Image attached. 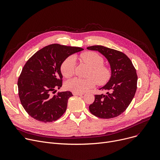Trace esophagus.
<instances>
[{
	"label": "esophagus",
	"mask_w": 160,
	"mask_h": 160,
	"mask_svg": "<svg viewBox=\"0 0 160 160\" xmlns=\"http://www.w3.org/2000/svg\"><path fill=\"white\" fill-rule=\"evenodd\" d=\"M72 94L74 95H78V96H82L83 94V93H76V92H72Z\"/></svg>",
	"instance_id": "obj_1"
}]
</instances>
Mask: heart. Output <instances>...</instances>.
Returning <instances> with one entry per match:
<instances>
[{
  "label": "heart",
  "mask_w": 160,
  "mask_h": 160,
  "mask_svg": "<svg viewBox=\"0 0 160 160\" xmlns=\"http://www.w3.org/2000/svg\"><path fill=\"white\" fill-rule=\"evenodd\" d=\"M75 59H78L90 67L88 78H74L65 82V88L76 93H83L95 86L96 83L102 86L110 79L112 72L108 67L104 65L103 58L94 52H86L75 58H67L61 65V72L65 78H70L74 74L76 65Z\"/></svg>",
  "instance_id": "1"
}]
</instances>
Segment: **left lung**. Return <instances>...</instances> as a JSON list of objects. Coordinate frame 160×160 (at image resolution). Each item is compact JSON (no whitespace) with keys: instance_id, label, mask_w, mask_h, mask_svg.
I'll return each mask as SVG.
<instances>
[{"instance_id":"8db88e82","label":"left lung","mask_w":160,"mask_h":160,"mask_svg":"<svg viewBox=\"0 0 160 160\" xmlns=\"http://www.w3.org/2000/svg\"><path fill=\"white\" fill-rule=\"evenodd\" d=\"M97 50L110 63L112 75L106 84L99 89L106 90V95H95L90 104V112L102 119H111L123 113L131 103L137 89L138 75L130 58L112 48L101 45L87 47Z\"/></svg>"}]
</instances>
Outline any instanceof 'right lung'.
<instances>
[{"instance_id": "right-lung-1", "label": "right lung", "mask_w": 160, "mask_h": 160, "mask_svg": "<svg viewBox=\"0 0 160 160\" xmlns=\"http://www.w3.org/2000/svg\"><path fill=\"white\" fill-rule=\"evenodd\" d=\"M80 47L49 45L33 54L24 65L18 86L21 103L34 119L50 122L65 113L71 91L56 93L62 86L61 65L70 55L82 51Z\"/></svg>"}]
</instances>
